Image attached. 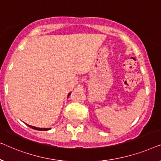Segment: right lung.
I'll return each instance as SVG.
<instances>
[{
    "instance_id": "add662e5",
    "label": "right lung",
    "mask_w": 161,
    "mask_h": 161,
    "mask_svg": "<svg viewBox=\"0 0 161 161\" xmlns=\"http://www.w3.org/2000/svg\"><path fill=\"white\" fill-rule=\"evenodd\" d=\"M27 125V124H26ZM28 126L30 127V128L34 129V130H49V128H36V127L34 126H31V125H27Z\"/></svg>"
}]
</instances>
